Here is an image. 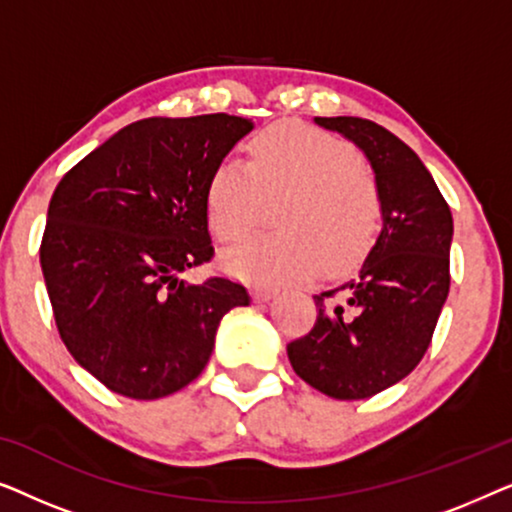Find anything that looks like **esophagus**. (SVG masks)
<instances>
[{
    "label": "esophagus",
    "instance_id": "esophagus-1",
    "mask_svg": "<svg viewBox=\"0 0 512 512\" xmlns=\"http://www.w3.org/2000/svg\"><path fill=\"white\" fill-rule=\"evenodd\" d=\"M277 289H272V286H256L254 289V298L258 300V303H265V300L275 298L277 296Z\"/></svg>",
    "mask_w": 512,
    "mask_h": 512
}]
</instances>
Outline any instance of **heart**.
<instances>
[{"instance_id":"1","label":"heart","mask_w":512,"mask_h":512,"mask_svg":"<svg viewBox=\"0 0 512 512\" xmlns=\"http://www.w3.org/2000/svg\"><path fill=\"white\" fill-rule=\"evenodd\" d=\"M275 233L251 235L223 251L230 275L289 282L317 265L340 268L373 244L382 205L361 156L340 137L303 123H277L249 144L247 163L223 158L205 186V212L219 240H237L256 221L263 198Z\"/></svg>"}]
</instances>
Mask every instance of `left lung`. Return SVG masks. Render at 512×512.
<instances>
[{"label": "left lung", "instance_id": "1", "mask_svg": "<svg viewBox=\"0 0 512 512\" xmlns=\"http://www.w3.org/2000/svg\"><path fill=\"white\" fill-rule=\"evenodd\" d=\"M359 146L375 174L382 228L349 282L314 296L317 324L286 345L298 377L338 401H359L410 375L450 293L452 212L408 144L356 116L314 118Z\"/></svg>", "mask_w": 512, "mask_h": 512}]
</instances>
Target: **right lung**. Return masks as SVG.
<instances>
[{
    "mask_svg": "<svg viewBox=\"0 0 512 512\" xmlns=\"http://www.w3.org/2000/svg\"><path fill=\"white\" fill-rule=\"evenodd\" d=\"M254 130L242 116H153L76 163L48 205L39 258L60 338L81 368L135 401L184 389L242 284L181 279L214 254L205 186Z\"/></svg>",
    "mask_w": 512,
    "mask_h": 512,
    "instance_id": "add662e5",
    "label": "right lung"
}]
</instances>
